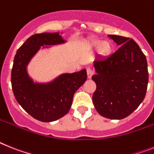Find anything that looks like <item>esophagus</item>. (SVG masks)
<instances>
[{"label":"esophagus","instance_id":"1","mask_svg":"<svg viewBox=\"0 0 154 154\" xmlns=\"http://www.w3.org/2000/svg\"><path fill=\"white\" fill-rule=\"evenodd\" d=\"M94 73H95V72H94L91 69H90V68H88L87 69V74L88 78H91V77H92V75L94 74Z\"/></svg>","mask_w":154,"mask_h":154}]
</instances>
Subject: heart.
I'll return each instance as SVG.
<instances>
[{
  "instance_id": "b5f03b06",
  "label": "heart",
  "mask_w": 154,
  "mask_h": 154,
  "mask_svg": "<svg viewBox=\"0 0 154 154\" xmlns=\"http://www.w3.org/2000/svg\"><path fill=\"white\" fill-rule=\"evenodd\" d=\"M93 47L96 49H99V51L103 55H108L112 50V45L109 41L103 42L101 40H97L92 43Z\"/></svg>"
}]
</instances>
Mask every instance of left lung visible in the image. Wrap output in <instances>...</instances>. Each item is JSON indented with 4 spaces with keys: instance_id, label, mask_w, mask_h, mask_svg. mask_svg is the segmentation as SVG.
<instances>
[{
    "instance_id": "left-lung-1",
    "label": "left lung",
    "mask_w": 154,
    "mask_h": 154,
    "mask_svg": "<svg viewBox=\"0 0 154 154\" xmlns=\"http://www.w3.org/2000/svg\"><path fill=\"white\" fill-rule=\"evenodd\" d=\"M121 47L106 58L94 62L96 84L92 102L104 117L121 120L133 113L145 98L149 80L147 61L133 39L108 35Z\"/></svg>"
}]
</instances>
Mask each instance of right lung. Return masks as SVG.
I'll use <instances>...</instances> for the list:
<instances>
[{"label": "right lung", "mask_w": 154, "mask_h": 154, "mask_svg": "<svg viewBox=\"0 0 154 154\" xmlns=\"http://www.w3.org/2000/svg\"><path fill=\"white\" fill-rule=\"evenodd\" d=\"M65 43L59 33H37L29 37L18 49L11 69V87L19 104L33 118L51 122L65 116L73 97L87 80L86 69L63 73L50 83H34L26 66L41 46Z\"/></svg>", "instance_id": "right-lung-1"}]
</instances>
